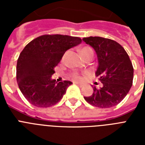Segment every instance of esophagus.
<instances>
[{"label":"esophagus","instance_id":"34e87169","mask_svg":"<svg viewBox=\"0 0 145 145\" xmlns=\"http://www.w3.org/2000/svg\"><path fill=\"white\" fill-rule=\"evenodd\" d=\"M74 83L75 84H77V85H78V86H80V87H81V86H84V84H82V83H80V82L74 81Z\"/></svg>","mask_w":145,"mask_h":145}]
</instances>
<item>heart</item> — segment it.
Listing matches in <instances>:
<instances>
[{
    "mask_svg": "<svg viewBox=\"0 0 145 145\" xmlns=\"http://www.w3.org/2000/svg\"><path fill=\"white\" fill-rule=\"evenodd\" d=\"M89 50H92L89 47H83L80 50V54H84V53H86ZM73 77L74 78L75 80H79L80 78V76L79 74H77V73H74L73 74Z\"/></svg>",
    "mask_w": 145,
    "mask_h": 145,
    "instance_id": "1",
    "label": "heart"
}]
</instances>
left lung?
<instances>
[{
	"mask_svg": "<svg viewBox=\"0 0 145 145\" xmlns=\"http://www.w3.org/2000/svg\"><path fill=\"white\" fill-rule=\"evenodd\" d=\"M83 40L95 50L99 63L95 75L102 83V87L93 86V95L84 99L98 108L117 105L133 85L134 70L127 52L117 42L108 38L89 37Z\"/></svg>",
	"mask_w": 145,
	"mask_h": 145,
	"instance_id": "obj_1",
	"label": "left lung"
}]
</instances>
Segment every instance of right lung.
<instances>
[{"instance_id":"obj_1","label":"right lung","mask_w":145,"mask_h":145,"mask_svg":"<svg viewBox=\"0 0 145 145\" xmlns=\"http://www.w3.org/2000/svg\"><path fill=\"white\" fill-rule=\"evenodd\" d=\"M80 43L77 37L46 35L26 45L17 60L16 80L22 95L31 105L48 108L62 99L72 82L58 83L52 75L65 52Z\"/></svg>"}]
</instances>
